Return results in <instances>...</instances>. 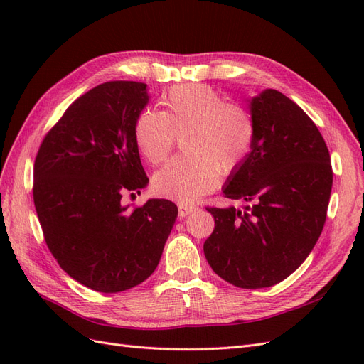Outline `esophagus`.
Masks as SVG:
<instances>
[{
	"instance_id": "obj_1",
	"label": "esophagus",
	"mask_w": 364,
	"mask_h": 364,
	"mask_svg": "<svg viewBox=\"0 0 364 364\" xmlns=\"http://www.w3.org/2000/svg\"><path fill=\"white\" fill-rule=\"evenodd\" d=\"M197 209H199V208H197L196 205H191V203H179V215L185 217V215H188V214L197 211Z\"/></svg>"
}]
</instances>
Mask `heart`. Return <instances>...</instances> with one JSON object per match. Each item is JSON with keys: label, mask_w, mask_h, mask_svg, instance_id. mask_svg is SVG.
<instances>
[{"label": "heart", "mask_w": 364, "mask_h": 364, "mask_svg": "<svg viewBox=\"0 0 364 364\" xmlns=\"http://www.w3.org/2000/svg\"><path fill=\"white\" fill-rule=\"evenodd\" d=\"M164 111L146 109L135 123V141L144 159L158 165L168 158L176 135H183L186 156L170 161L153 176L161 196L191 202L217 183V171L238 168L253 147L255 121L240 105L228 103L203 83L174 86L164 97Z\"/></svg>", "instance_id": "heart-1"}]
</instances>
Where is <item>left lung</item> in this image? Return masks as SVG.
Masks as SVG:
<instances>
[{"label":"left lung","mask_w":364,"mask_h":364,"mask_svg":"<svg viewBox=\"0 0 364 364\" xmlns=\"http://www.w3.org/2000/svg\"><path fill=\"white\" fill-rule=\"evenodd\" d=\"M255 141L223 194L245 209L206 208L214 230L203 252L213 270L240 289L284 281L310 255L326 220L331 158L302 109L277 90L252 97Z\"/></svg>","instance_id":"8db88e82"}]
</instances>
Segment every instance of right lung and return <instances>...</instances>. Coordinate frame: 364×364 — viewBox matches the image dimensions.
<instances>
[{
	"label": "right lung",
	"instance_id": "right-lung-1",
	"mask_svg": "<svg viewBox=\"0 0 364 364\" xmlns=\"http://www.w3.org/2000/svg\"><path fill=\"white\" fill-rule=\"evenodd\" d=\"M147 103L146 83L98 85L65 111L36 155L33 200L46 243L73 279L95 291L146 281L178 217L165 199L121 203L149 183L135 141Z\"/></svg>",
	"mask_w": 364,
	"mask_h": 364
}]
</instances>
